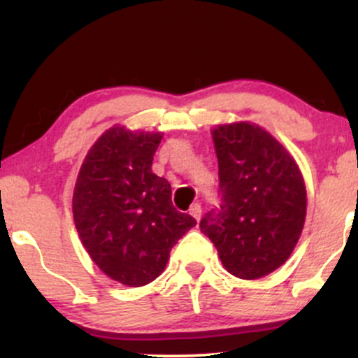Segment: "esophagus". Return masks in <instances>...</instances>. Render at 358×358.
<instances>
[{
    "mask_svg": "<svg viewBox=\"0 0 358 358\" xmlns=\"http://www.w3.org/2000/svg\"><path fill=\"white\" fill-rule=\"evenodd\" d=\"M190 215H192L193 219H195L196 222H200V217H202V207H200L199 203L192 205V207H190Z\"/></svg>",
    "mask_w": 358,
    "mask_h": 358,
    "instance_id": "obj_1",
    "label": "esophagus"
}]
</instances>
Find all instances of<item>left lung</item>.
I'll return each mask as SVG.
<instances>
[{
    "mask_svg": "<svg viewBox=\"0 0 358 358\" xmlns=\"http://www.w3.org/2000/svg\"><path fill=\"white\" fill-rule=\"evenodd\" d=\"M222 205L200 231L236 278L259 279L281 268L306 219V187L298 163L264 127L248 121L212 129Z\"/></svg>",
    "mask_w": 358,
    "mask_h": 358,
    "instance_id": "left-lung-1",
    "label": "left lung"
}]
</instances>
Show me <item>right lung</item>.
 I'll use <instances>...</instances> for the list:
<instances>
[{
  "mask_svg": "<svg viewBox=\"0 0 358 358\" xmlns=\"http://www.w3.org/2000/svg\"><path fill=\"white\" fill-rule=\"evenodd\" d=\"M163 133L113 126L85 155L72 196L76 229L106 276L138 287L166 268L196 220L171 203L168 180L151 170Z\"/></svg>",
  "mask_w": 358,
  "mask_h": 358,
  "instance_id": "1",
  "label": "right lung"
}]
</instances>
